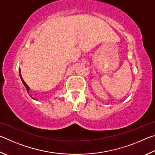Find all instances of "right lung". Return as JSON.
Returning <instances> with one entry per match:
<instances>
[{"mask_svg":"<svg viewBox=\"0 0 155 155\" xmlns=\"http://www.w3.org/2000/svg\"><path fill=\"white\" fill-rule=\"evenodd\" d=\"M27 92H28V89H27Z\"/></svg>","mask_w":155,"mask_h":155,"instance_id":"add662e5","label":"right lung"}]
</instances>
